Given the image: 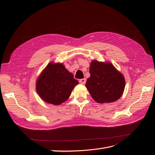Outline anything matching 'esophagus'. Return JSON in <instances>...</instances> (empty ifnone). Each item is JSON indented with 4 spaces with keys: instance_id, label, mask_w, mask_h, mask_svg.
<instances>
[{
    "instance_id": "esophagus-1",
    "label": "esophagus",
    "mask_w": 155,
    "mask_h": 155,
    "mask_svg": "<svg viewBox=\"0 0 155 155\" xmlns=\"http://www.w3.org/2000/svg\"><path fill=\"white\" fill-rule=\"evenodd\" d=\"M79 83H81V84H85L86 83V79L84 78V79H79Z\"/></svg>"
}]
</instances>
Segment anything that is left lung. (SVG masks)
<instances>
[{"mask_svg":"<svg viewBox=\"0 0 155 155\" xmlns=\"http://www.w3.org/2000/svg\"><path fill=\"white\" fill-rule=\"evenodd\" d=\"M89 72L91 76L85 86L94 100L99 104L111 103L122 96L125 85L124 77L111 63L94 60Z\"/></svg>","mask_w":155,"mask_h":155,"instance_id":"8db88e82","label":"left lung"}]
</instances>
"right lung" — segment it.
<instances>
[{"instance_id": "add662e5", "label": "right lung", "mask_w": 155, "mask_h": 155, "mask_svg": "<svg viewBox=\"0 0 155 155\" xmlns=\"http://www.w3.org/2000/svg\"><path fill=\"white\" fill-rule=\"evenodd\" d=\"M36 90L45 102L59 105L66 101L79 83L62 63H50L36 82Z\"/></svg>"}]
</instances>
